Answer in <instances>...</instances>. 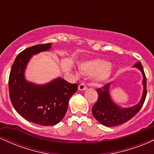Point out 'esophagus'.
I'll list each match as a JSON object with an SVG mask.
<instances>
[{"label":"esophagus","mask_w":154,"mask_h":154,"mask_svg":"<svg viewBox=\"0 0 154 154\" xmlns=\"http://www.w3.org/2000/svg\"><path fill=\"white\" fill-rule=\"evenodd\" d=\"M78 89H79V91H85V90L87 89V86H86L84 83H82V84H80L78 86Z\"/></svg>","instance_id":"obj_1"}]
</instances>
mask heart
<instances>
[{
    "instance_id": "obj_1",
    "label": "heart",
    "mask_w": 154,
    "mask_h": 154,
    "mask_svg": "<svg viewBox=\"0 0 154 154\" xmlns=\"http://www.w3.org/2000/svg\"><path fill=\"white\" fill-rule=\"evenodd\" d=\"M80 72L92 76L97 82H103L109 78L113 71V66L106 60L95 59L81 63Z\"/></svg>"
}]
</instances>
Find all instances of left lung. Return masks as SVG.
Listing matches in <instances>:
<instances>
[{
    "label": "left lung",
    "instance_id": "left-lung-1",
    "mask_svg": "<svg viewBox=\"0 0 154 154\" xmlns=\"http://www.w3.org/2000/svg\"><path fill=\"white\" fill-rule=\"evenodd\" d=\"M132 67L138 69L143 75L142 84L143 91L139 103L133 106L122 108L111 99L109 90L111 83H108L101 88L97 89L98 98L97 102L92 108V113L94 117L100 124L106 127L118 126L132 119L140 110L146 97V77L143 68L140 62H137Z\"/></svg>",
    "mask_w": 154,
    "mask_h": 154
}]
</instances>
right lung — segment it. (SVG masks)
<instances>
[{
	"mask_svg": "<svg viewBox=\"0 0 154 154\" xmlns=\"http://www.w3.org/2000/svg\"><path fill=\"white\" fill-rule=\"evenodd\" d=\"M51 45L40 44L22 51L12 65L8 79L10 99L15 110L27 121L42 126H52L61 121L69 100L78 88L77 84L61 77L44 85L26 79L24 73L32 56L49 51Z\"/></svg>",
	"mask_w": 154,
	"mask_h": 154,
	"instance_id": "obj_1",
	"label": "right lung"
}]
</instances>
